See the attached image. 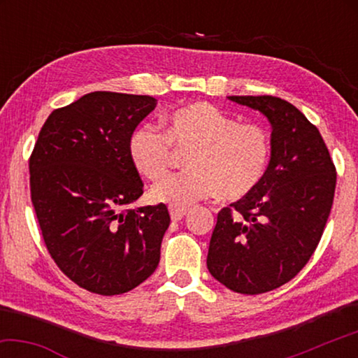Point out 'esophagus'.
<instances>
[{"instance_id": "esophagus-1", "label": "esophagus", "mask_w": 358, "mask_h": 358, "mask_svg": "<svg viewBox=\"0 0 358 358\" xmlns=\"http://www.w3.org/2000/svg\"><path fill=\"white\" fill-rule=\"evenodd\" d=\"M186 211H187L186 207H175V205H171V207H169V213H171V217L173 221H180L181 217L186 215Z\"/></svg>"}]
</instances>
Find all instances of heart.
Returning <instances> with one entry per match:
<instances>
[{"label":"heart","mask_w":358,"mask_h":358,"mask_svg":"<svg viewBox=\"0 0 358 358\" xmlns=\"http://www.w3.org/2000/svg\"><path fill=\"white\" fill-rule=\"evenodd\" d=\"M172 148L191 150L189 172L178 173L153 186L155 202L186 207L220 194L238 201L259 186L270 161V141L257 124L237 120L210 102H191L164 118V134L138 128L129 138L128 153L136 171L150 181L164 178L172 166Z\"/></svg>","instance_id":"heart-1"}]
</instances>
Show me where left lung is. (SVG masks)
Returning <instances> with one entry per match:
<instances>
[{
  "mask_svg": "<svg viewBox=\"0 0 358 358\" xmlns=\"http://www.w3.org/2000/svg\"><path fill=\"white\" fill-rule=\"evenodd\" d=\"M265 115L271 155L252 192L217 213L208 248L211 276L238 294L270 292L308 264L324 234L336 169L319 129L275 96H229Z\"/></svg>",
  "mask_w": 358,
  "mask_h": 358,
  "instance_id": "1",
  "label": "left lung"
}]
</instances>
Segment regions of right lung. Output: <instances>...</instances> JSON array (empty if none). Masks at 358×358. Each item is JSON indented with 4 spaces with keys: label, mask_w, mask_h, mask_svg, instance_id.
I'll list each match as a JSON object with an SVG mask.
<instances>
[{
    "label": "right lung",
    "mask_w": 358,
    "mask_h": 358,
    "mask_svg": "<svg viewBox=\"0 0 358 358\" xmlns=\"http://www.w3.org/2000/svg\"><path fill=\"white\" fill-rule=\"evenodd\" d=\"M151 96L94 92L45 120L29 157V189L45 246L77 286L129 292L153 275L171 224L164 203L129 208L143 194L128 145L155 110Z\"/></svg>",
    "instance_id": "obj_1"
}]
</instances>
